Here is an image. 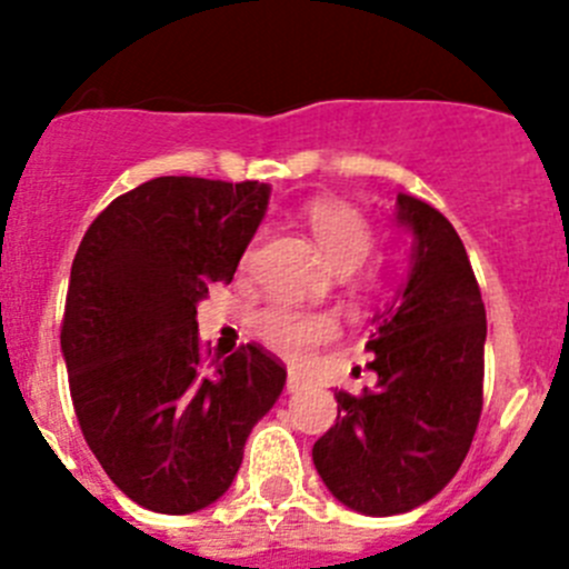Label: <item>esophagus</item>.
<instances>
[{
  "instance_id": "obj_1",
  "label": "esophagus",
  "mask_w": 569,
  "mask_h": 569,
  "mask_svg": "<svg viewBox=\"0 0 569 569\" xmlns=\"http://www.w3.org/2000/svg\"><path fill=\"white\" fill-rule=\"evenodd\" d=\"M305 387V376L296 373V370H290L288 373V393H296V390H301Z\"/></svg>"
}]
</instances>
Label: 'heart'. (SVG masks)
Returning a JSON list of instances; mask_svg holds the SVG:
<instances>
[{"label": "heart", "instance_id": "1", "mask_svg": "<svg viewBox=\"0 0 569 569\" xmlns=\"http://www.w3.org/2000/svg\"><path fill=\"white\" fill-rule=\"evenodd\" d=\"M308 224L321 256L336 270H353L373 248L370 224L353 204L319 199L308 208ZM253 330L273 353L290 361H301L308 359L316 345L333 339L336 321L328 313H310V310L290 308V305H270L256 313Z\"/></svg>", "mask_w": 569, "mask_h": 569}]
</instances>
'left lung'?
I'll return each mask as SVG.
<instances>
[{"label": "left lung", "instance_id": "8db88e82", "mask_svg": "<svg viewBox=\"0 0 569 569\" xmlns=\"http://www.w3.org/2000/svg\"><path fill=\"white\" fill-rule=\"evenodd\" d=\"M413 233L410 273L376 330L361 396L336 390L339 416L313 445V465L345 507L396 516L425 505L459 472L481 416L487 316L459 233L416 196H396Z\"/></svg>", "mask_w": 569, "mask_h": 569}]
</instances>
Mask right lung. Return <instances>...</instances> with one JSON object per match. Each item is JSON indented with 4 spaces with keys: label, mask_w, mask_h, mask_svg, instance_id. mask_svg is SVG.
Segmentation results:
<instances>
[{
    "label": "right lung",
    "mask_w": 569,
    "mask_h": 569,
    "mask_svg": "<svg viewBox=\"0 0 569 569\" xmlns=\"http://www.w3.org/2000/svg\"><path fill=\"white\" fill-rule=\"evenodd\" d=\"M270 188L159 176L93 219L70 268L62 356L79 427L144 510L213 505L288 370L259 345L204 365L196 305L233 279Z\"/></svg>",
    "instance_id": "obj_1"
}]
</instances>
